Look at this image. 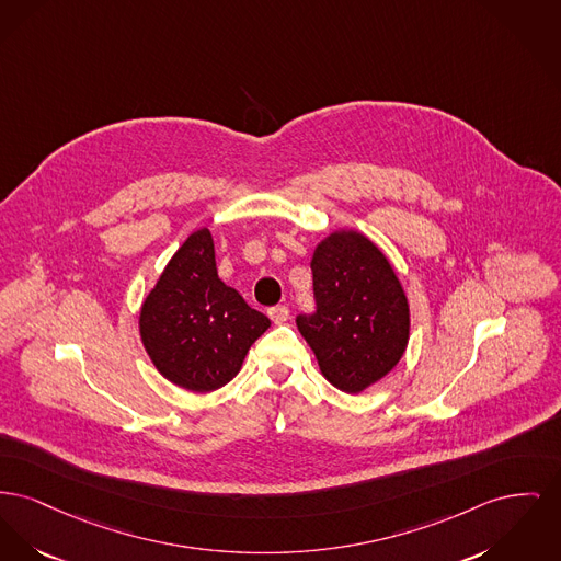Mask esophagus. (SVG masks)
I'll return each mask as SVG.
<instances>
[{"mask_svg":"<svg viewBox=\"0 0 561 561\" xmlns=\"http://www.w3.org/2000/svg\"><path fill=\"white\" fill-rule=\"evenodd\" d=\"M288 316H290V309L286 305H277V307L268 309V318L273 324H284L288 320Z\"/></svg>","mask_w":561,"mask_h":561,"instance_id":"1","label":"esophagus"}]
</instances>
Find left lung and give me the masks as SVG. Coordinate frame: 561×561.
Masks as SVG:
<instances>
[{
	"instance_id": "obj_1",
	"label": "left lung",
	"mask_w": 561,
	"mask_h": 561,
	"mask_svg": "<svg viewBox=\"0 0 561 561\" xmlns=\"http://www.w3.org/2000/svg\"><path fill=\"white\" fill-rule=\"evenodd\" d=\"M318 313L298 332L327 381L360 394L400 363L411 330L404 288L383 250L354 229L332 231L311 256Z\"/></svg>"
}]
</instances>
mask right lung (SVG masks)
<instances>
[{"label": "right lung", "mask_w": 561, "mask_h": 561, "mask_svg": "<svg viewBox=\"0 0 561 561\" xmlns=\"http://www.w3.org/2000/svg\"><path fill=\"white\" fill-rule=\"evenodd\" d=\"M268 327L264 313L218 277L209 229L178 248L139 309L148 358L167 381L197 394L227 386Z\"/></svg>", "instance_id": "add662e5"}]
</instances>
